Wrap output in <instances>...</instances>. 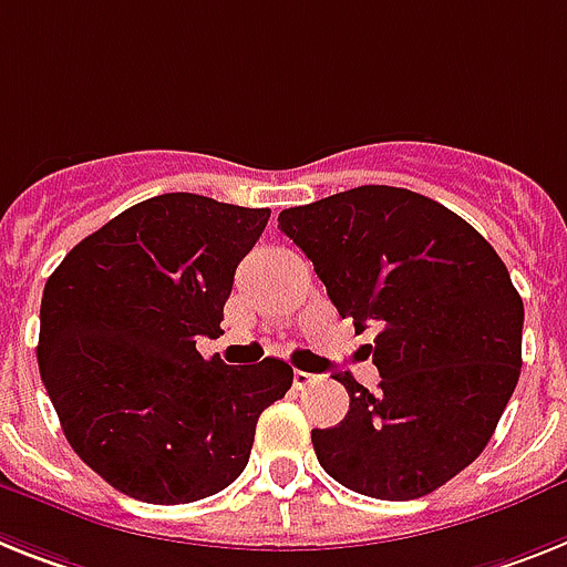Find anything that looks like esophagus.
Listing matches in <instances>:
<instances>
[{
  "instance_id": "esophagus-1",
  "label": "esophagus",
  "mask_w": 567,
  "mask_h": 567,
  "mask_svg": "<svg viewBox=\"0 0 567 567\" xmlns=\"http://www.w3.org/2000/svg\"><path fill=\"white\" fill-rule=\"evenodd\" d=\"M316 373H307V371H295L292 373V385L298 388V391H301V388H307V385H312V382H316Z\"/></svg>"
}]
</instances>
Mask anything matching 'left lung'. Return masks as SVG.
I'll list each match as a JSON object with an SVG mask.
<instances>
[{
    "label": "left lung",
    "instance_id": "obj_1",
    "mask_svg": "<svg viewBox=\"0 0 567 567\" xmlns=\"http://www.w3.org/2000/svg\"><path fill=\"white\" fill-rule=\"evenodd\" d=\"M341 318L377 324L379 388L350 373V411L312 429L330 478L382 502L434 493L493 437L522 373L525 303L507 266L446 205L391 185L280 210Z\"/></svg>",
    "mask_w": 567,
    "mask_h": 567
}]
</instances>
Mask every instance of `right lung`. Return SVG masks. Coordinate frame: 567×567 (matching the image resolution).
<instances>
[{
    "label": "right lung",
    "instance_id": "add662e5",
    "mask_svg": "<svg viewBox=\"0 0 567 567\" xmlns=\"http://www.w3.org/2000/svg\"><path fill=\"white\" fill-rule=\"evenodd\" d=\"M199 194L121 210L51 272L40 303L42 385L65 441L118 493L188 504L249 463L257 417L292 388L280 359H203L234 272L269 223Z\"/></svg>",
    "mask_w": 567,
    "mask_h": 567
}]
</instances>
